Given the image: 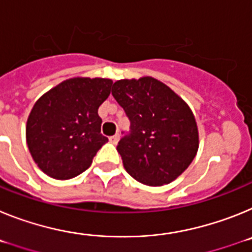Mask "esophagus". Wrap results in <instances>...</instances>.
I'll list each match as a JSON object with an SVG mask.
<instances>
[{
    "mask_svg": "<svg viewBox=\"0 0 252 252\" xmlns=\"http://www.w3.org/2000/svg\"><path fill=\"white\" fill-rule=\"evenodd\" d=\"M119 140H120L119 135H113V136L110 137V142L111 144H113V145H116V144L119 142Z\"/></svg>",
    "mask_w": 252,
    "mask_h": 252,
    "instance_id": "esophagus-1",
    "label": "esophagus"
}]
</instances>
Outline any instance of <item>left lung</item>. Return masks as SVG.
<instances>
[{"label": "left lung", "instance_id": "1", "mask_svg": "<svg viewBox=\"0 0 252 252\" xmlns=\"http://www.w3.org/2000/svg\"><path fill=\"white\" fill-rule=\"evenodd\" d=\"M112 95L131 122V133L117 145L126 171L145 186L171 183L197 155L199 135L192 110L153 77L115 82Z\"/></svg>", "mask_w": 252, "mask_h": 252}]
</instances>
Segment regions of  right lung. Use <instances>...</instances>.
Masks as SVG:
<instances>
[{
  "instance_id": "add662e5",
  "label": "right lung",
  "mask_w": 252,
  "mask_h": 252,
  "mask_svg": "<svg viewBox=\"0 0 252 252\" xmlns=\"http://www.w3.org/2000/svg\"><path fill=\"white\" fill-rule=\"evenodd\" d=\"M107 78L75 77L44 93L26 122V142L41 170L54 179L77 177L108 141L98 108L111 93Z\"/></svg>"
}]
</instances>
